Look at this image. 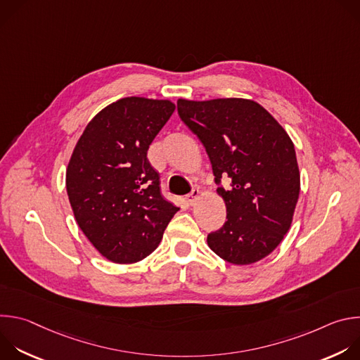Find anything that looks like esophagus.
I'll use <instances>...</instances> for the list:
<instances>
[{
	"label": "esophagus",
	"mask_w": 360,
	"mask_h": 360,
	"mask_svg": "<svg viewBox=\"0 0 360 360\" xmlns=\"http://www.w3.org/2000/svg\"><path fill=\"white\" fill-rule=\"evenodd\" d=\"M199 195H200V192H199V189H192V192L186 196V200H188V203L189 205H193L195 202H196V199L199 198Z\"/></svg>",
	"instance_id": "34e87169"
}]
</instances>
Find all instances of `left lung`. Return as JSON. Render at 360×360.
<instances>
[{
	"label": "left lung",
	"instance_id": "obj_1",
	"mask_svg": "<svg viewBox=\"0 0 360 360\" xmlns=\"http://www.w3.org/2000/svg\"><path fill=\"white\" fill-rule=\"evenodd\" d=\"M178 114L207 149L226 205V222L208 235L210 248L233 265L264 259L289 231L299 198L292 139L250 99H178ZM222 177L231 182L228 190Z\"/></svg>",
	"mask_w": 360,
	"mask_h": 360
}]
</instances>
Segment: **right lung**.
Wrapping results in <instances>:
<instances>
[{"label":"right lung","instance_id":"right-lung-1","mask_svg":"<svg viewBox=\"0 0 360 360\" xmlns=\"http://www.w3.org/2000/svg\"><path fill=\"white\" fill-rule=\"evenodd\" d=\"M175 111L168 99L122 98L98 112L78 139L67 168V192L78 226L115 264L155 250L179 211L161 193L146 158L150 142Z\"/></svg>","mask_w":360,"mask_h":360}]
</instances>
